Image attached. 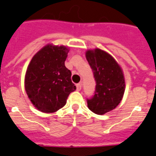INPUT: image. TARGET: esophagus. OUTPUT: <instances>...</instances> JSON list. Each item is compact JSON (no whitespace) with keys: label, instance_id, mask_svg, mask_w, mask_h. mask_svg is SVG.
<instances>
[{"label":"esophagus","instance_id":"obj_1","mask_svg":"<svg viewBox=\"0 0 156 156\" xmlns=\"http://www.w3.org/2000/svg\"><path fill=\"white\" fill-rule=\"evenodd\" d=\"M81 83H77L76 84V90L77 91H80L81 90Z\"/></svg>","mask_w":156,"mask_h":156}]
</instances>
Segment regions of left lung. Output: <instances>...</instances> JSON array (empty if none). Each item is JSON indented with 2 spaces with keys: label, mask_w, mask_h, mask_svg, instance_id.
Masks as SVG:
<instances>
[{
  "label": "left lung",
  "mask_w": 156,
  "mask_h": 156,
  "mask_svg": "<svg viewBox=\"0 0 156 156\" xmlns=\"http://www.w3.org/2000/svg\"><path fill=\"white\" fill-rule=\"evenodd\" d=\"M85 55L96 82L94 96L87 99V107L102 115L116 108L123 98L126 89L123 71L116 60L101 49L87 50Z\"/></svg>",
  "instance_id": "obj_1"
}]
</instances>
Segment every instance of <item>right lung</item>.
I'll return each mask as SVG.
<instances>
[{"instance_id": "add662e5", "label": "right lung", "mask_w": 156, "mask_h": 156, "mask_svg": "<svg viewBox=\"0 0 156 156\" xmlns=\"http://www.w3.org/2000/svg\"><path fill=\"white\" fill-rule=\"evenodd\" d=\"M69 48L47 44L34 54L25 74V91L37 110L54 113L62 108L76 89L65 67Z\"/></svg>"}]
</instances>
